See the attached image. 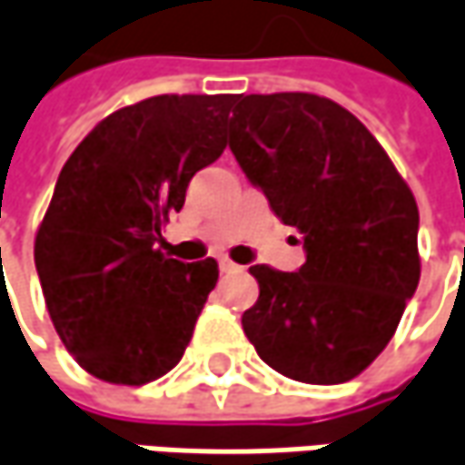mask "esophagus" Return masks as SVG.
<instances>
[{
  "mask_svg": "<svg viewBox=\"0 0 465 465\" xmlns=\"http://www.w3.org/2000/svg\"><path fill=\"white\" fill-rule=\"evenodd\" d=\"M220 269L222 272H238V264L235 262H230V259H220Z\"/></svg>",
  "mask_w": 465,
  "mask_h": 465,
  "instance_id": "obj_1",
  "label": "esophagus"
}]
</instances>
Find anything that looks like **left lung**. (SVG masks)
Listing matches in <instances>:
<instances>
[{"label":"left lung","instance_id":"obj_1","mask_svg":"<svg viewBox=\"0 0 465 465\" xmlns=\"http://www.w3.org/2000/svg\"><path fill=\"white\" fill-rule=\"evenodd\" d=\"M230 149L272 212L303 235L306 264L251 267L243 332L274 371L306 384L359 377L416 292L419 206L380 141L316 94L235 96Z\"/></svg>","mask_w":465,"mask_h":465}]
</instances>
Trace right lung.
I'll list each match as a JSON object with an SVG mask.
<instances>
[{
    "instance_id": "obj_1",
    "label": "right lung",
    "mask_w": 465,
    "mask_h": 465,
    "mask_svg": "<svg viewBox=\"0 0 465 465\" xmlns=\"http://www.w3.org/2000/svg\"><path fill=\"white\" fill-rule=\"evenodd\" d=\"M232 94H164L91 130L38 224L35 272L59 340L88 374L146 384L183 359L220 269L162 253L191 177L224 152Z\"/></svg>"
}]
</instances>
